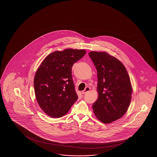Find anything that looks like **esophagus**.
I'll return each instance as SVG.
<instances>
[{"mask_svg": "<svg viewBox=\"0 0 157 157\" xmlns=\"http://www.w3.org/2000/svg\"><path fill=\"white\" fill-rule=\"evenodd\" d=\"M90 90V87H86L85 88V89L82 91V94H85L87 93Z\"/></svg>", "mask_w": 157, "mask_h": 157, "instance_id": "34e87169", "label": "esophagus"}]
</instances>
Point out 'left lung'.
<instances>
[{
  "label": "left lung",
  "instance_id": "1",
  "mask_svg": "<svg viewBox=\"0 0 157 157\" xmlns=\"http://www.w3.org/2000/svg\"><path fill=\"white\" fill-rule=\"evenodd\" d=\"M89 56L97 71L99 96L94 112L104 124L120 119L130 105L132 89L124 64L106 52H91Z\"/></svg>",
  "mask_w": 157,
  "mask_h": 157
}]
</instances>
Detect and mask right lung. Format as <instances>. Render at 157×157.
Masks as SVG:
<instances>
[{
	"instance_id": "right-lung-1",
	"label": "right lung",
	"mask_w": 157,
	"mask_h": 157,
	"mask_svg": "<svg viewBox=\"0 0 157 157\" xmlns=\"http://www.w3.org/2000/svg\"><path fill=\"white\" fill-rule=\"evenodd\" d=\"M85 53L82 49L56 51L38 68L33 81L35 94L40 108L50 117L63 116L77 100L72 67Z\"/></svg>"
}]
</instances>
